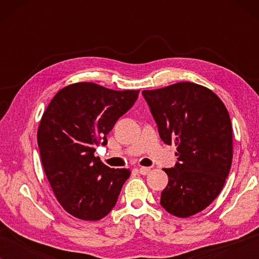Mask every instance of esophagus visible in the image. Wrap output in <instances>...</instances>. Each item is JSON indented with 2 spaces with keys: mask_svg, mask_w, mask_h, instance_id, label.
I'll use <instances>...</instances> for the list:
<instances>
[{
  "mask_svg": "<svg viewBox=\"0 0 259 259\" xmlns=\"http://www.w3.org/2000/svg\"><path fill=\"white\" fill-rule=\"evenodd\" d=\"M150 171H151L150 167H144V166H141V167H139L140 175H143V176H146Z\"/></svg>",
  "mask_w": 259,
  "mask_h": 259,
  "instance_id": "1",
  "label": "esophagus"
}]
</instances>
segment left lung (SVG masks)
Wrapping results in <instances>:
<instances>
[{
    "label": "left lung",
    "instance_id": "left-lung-1",
    "mask_svg": "<svg viewBox=\"0 0 259 259\" xmlns=\"http://www.w3.org/2000/svg\"><path fill=\"white\" fill-rule=\"evenodd\" d=\"M165 144L177 146L175 167L160 205L186 218L207 207L224 186L232 162L231 120L213 92L192 82L143 91Z\"/></svg>",
    "mask_w": 259,
    "mask_h": 259
}]
</instances>
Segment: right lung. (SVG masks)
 Here are the masks:
<instances>
[{"instance_id":"add662e5","label":"right lung","mask_w":259,"mask_h":259,"mask_svg":"<svg viewBox=\"0 0 259 259\" xmlns=\"http://www.w3.org/2000/svg\"><path fill=\"white\" fill-rule=\"evenodd\" d=\"M139 91L79 82L58 92L37 131L41 161L56 199L74 217L99 221L115 206L131 172L94 157L99 145L137 101Z\"/></svg>"}]
</instances>
